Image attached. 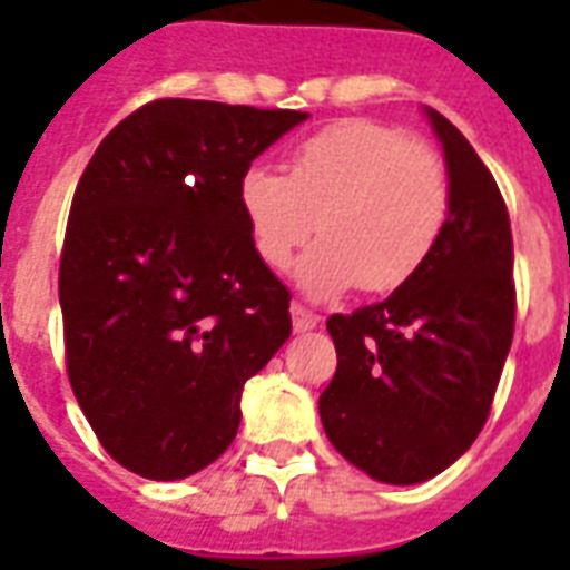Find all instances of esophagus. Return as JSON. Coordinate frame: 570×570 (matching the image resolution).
Returning a JSON list of instances; mask_svg holds the SVG:
<instances>
[{"label": "esophagus", "mask_w": 570, "mask_h": 570, "mask_svg": "<svg viewBox=\"0 0 570 570\" xmlns=\"http://www.w3.org/2000/svg\"><path fill=\"white\" fill-rule=\"evenodd\" d=\"M289 313H293V328L298 331V334H304V331H313L316 325H320V316L307 311V307H302V304H293V307H289Z\"/></svg>", "instance_id": "34e87169"}]
</instances>
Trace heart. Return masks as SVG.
<instances>
[{
	"label": "heart",
	"instance_id": "obj_1",
	"mask_svg": "<svg viewBox=\"0 0 570 570\" xmlns=\"http://www.w3.org/2000/svg\"><path fill=\"white\" fill-rule=\"evenodd\" d=\"M239 206L259 259L286 272L313 230L322 233L298 263L311 298L352 286L393 293L438 248L450 218V183L432 147L396 127L346 118L295 147L289 177L250 165Z\"/></svg>",
	"mask_w": 570,
	"mask_h": 570
}]
</instances>
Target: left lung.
I'll list each match as a JSON object with an SVG mask.
<instances>
[{
    "label": "left lung",
    "mask_w": 570,
    "mask_h": 570,
    "mask_svg": "<svg viewBox=\"0 0 570 570\" xmlns=\"http://www.w3.org/2000/svg\"><path fill=\"white\" fill-rule=\"evenodd\" d=\"M443 147L450 218L407 284L331 316L337 373L320 396L334 450L387 485H416L459 461L491 411L514 334L512 227L470 141L425 106Z\"/></svg>",
    "instance_id": "obj_1"
}]
</instances>
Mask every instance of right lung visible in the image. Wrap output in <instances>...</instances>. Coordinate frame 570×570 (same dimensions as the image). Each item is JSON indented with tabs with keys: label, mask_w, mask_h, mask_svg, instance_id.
<instances>
[{
	"label": "right lung",
	"mask_w": 570,
	"mask_h": 570,
	"mask_svg": "<svg viewBox=\"0 0 570 570\" xmlns=\"http://www.w3.org/2000/svg\"><path fill=\"white\" fill-rule=\"evenodd\" d=\"M307 118L154 100L102 138L76 186L58 275L67 375L106 452L138 476L213 464L239 432L245 381L293 331L239 180Z\"/></svg>",
	"instance_id": "right-lung-1"
}]
</instances>
